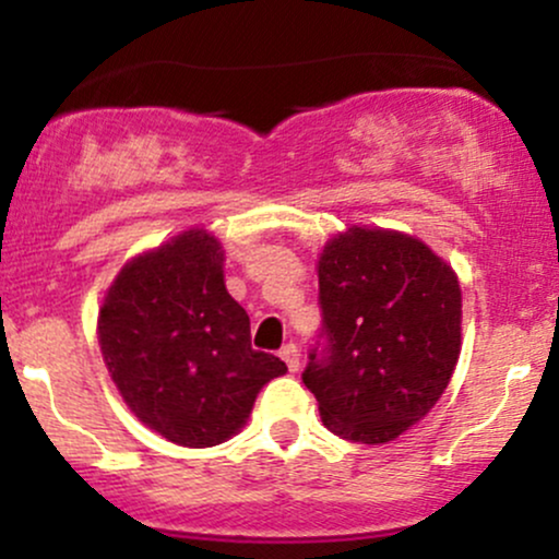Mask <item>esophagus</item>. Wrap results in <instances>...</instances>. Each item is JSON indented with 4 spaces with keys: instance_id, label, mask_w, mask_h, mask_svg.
Returning <instances> with one entry per match:
<instances>
[{
    "instance_id": "obj_1",
    "label": "esophagus",
    "mask_w": 559,
    "mask_h": 559,
    "mask_svg": "<svg viewBox=\"0 0 559 559\" xmlns=\"http://www.w3.org/2000/svg\"><path fill=\"white\" fill-rule=\"evenodd\" d=\"M281 360L286 362V368L292 370V373H294V370H299V349H297V346L286 344L284 349H281Z\"/></svg>"
}]
</instances>
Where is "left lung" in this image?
<instances>
[{
	"instance_id": "1",
	"label": "left lung",
	"mask_w": 559,
	"mask_h": 559,
	"mask_svg": "<svg viewBox=\"0 0 559 559\" xmlns=\"http://www.w3.org/2000/svg\"><path fill=\"white\" fill-rule=\"evenodd\" d=\"M325 349L301 373L331 433L386 444L431 413L463 346L457 273L402 230L349 226L318 258Z\"/></svg>"
}]
</instances>
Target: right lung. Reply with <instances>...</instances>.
Listing matches in <instances>:
<instances>
[{
  "mask_svg": "<svg viewBox=\"0 0 559 559\" xmlns=\"http://www.w3.org/2000/svg\"><path fill=\"white\" fill-rule=\"evenodd\" d=\"M226 252L207 228H189L120 267L96 318L112 383L146 428L204 449L247 426L267 381L286 362L252 349L249 316L228 294Z\"/></svg>",
  "mask_w": 559,
  "mask_h": 559,
  "instance_id": "obj_1",
  "label": "right lung"
}]
</instances>
